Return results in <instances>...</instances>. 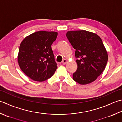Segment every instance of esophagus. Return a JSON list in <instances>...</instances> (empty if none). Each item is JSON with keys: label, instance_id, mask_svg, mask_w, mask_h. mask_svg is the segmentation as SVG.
I'll return each instance as SVG.
<instances>
[{"label": "esophagus", "instance_id": "obj_1", "mask_svg": "<svg viewBox=\"0 0 122 122\" xmlns=\"http://www.w3.org/2000/svg\"><path fill=\"white\" fill-rule=\"evenodd\" d=\"M67 59H63V61H62V64H65L66 63H67Z\"/></svg>", "mask_w": 122, "mask_h": 122}]
</instances>
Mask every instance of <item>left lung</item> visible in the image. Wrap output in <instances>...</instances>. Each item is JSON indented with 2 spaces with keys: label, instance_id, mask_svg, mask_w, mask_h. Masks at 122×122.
<instances>
[{
  "label": "left lung",
  "instance_id": "left-lung-1",
  "mask_svg": "<svg viewBox=\"0 0 122 122\" xmlns=\"http://www.w3.org/2000/svg\"><path fill=\"white\" fill-rule=\"evenodd\" d=\"M66 36L75 49L77 69L73 73L75 82L84 85L93 82L104 71L108 59L102 39L85 30L68 31Z\"/></svg>",
  "mask_w": 122,
  "mask_h": 122
}]
</instances>
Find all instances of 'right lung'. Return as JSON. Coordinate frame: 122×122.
I'll use <instances>...</instances> for the list:
<instances>
[{
    "instance_id": "obj_1",
    "label": "right lung",
    "mask_w": 122,
    "mask_h": 122,
    "mask_svg": "<svg viewBox=\"0 0 122 122\" xmlns=\"http://www.w3.org/2000/svg\"><path fill=\"white\" fill-rule=\"evenodd\" d=\"M57 35L56 32H36L25 37L20 43L18 65L23 72L34 81H45L56 71L57 64L51 46Z\"/></svg>"
}]
</instances>
